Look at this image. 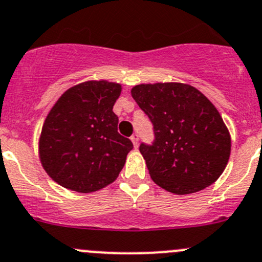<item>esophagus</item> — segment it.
Wrapping results in <instances>:
<instances>
[{
  "mask_svg": "<svg viewBox=\"0 0 262 262\" xmlns=\"http://www.w3.org/2000/svg\"><path fill=\"white\" fill-rule=\"evenodd\" d=\"M130 139H132V142H133V144H134V147H138V141H139V136L138 134H133V136L130 137Z\"/></svg>",
  "mask_w": 262,
  "mask_h": 262,
  "instance_id": "obj_1",
  "label": "esophagus"
}]
</instances>
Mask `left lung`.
I'll use <instances>...</instances> for the list:
<instances>
[{
  "instance_id": "obj_1",
  "label": "left lung",
  "mask_w": 262,
  "mask_h": 262,
  "mask_svg": "<svg viewBox=\"0 0 262 262\" xmlns=\"http://www.w3.org/2000/svg\"><path fill=\"white\" fill-rule=\"evenodd\" d=\"M132 96L154 125L141 143L152 180L175 194L211 185L230 156V134L219 111L199 90L183 83L139 84Z\"/></svg>"
}]
</instances>
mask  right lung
Wrapping results in <instances>:
<instances>
[{"mask_svg": "<svg viewBox=\"0 0 262 262\" xmlns=\"http://www.w3.org/2000/svg\"><path fill=\"white\" fill-rule=\"evenodd\" d=\"M121 85L90 80L63 93L46 118L39 138L43 169L62 187L90 193L118 178L133 148L118 132L113 107Z\"/></svg>", "mask_w": 262, "mask_h": 262, "instance_id": "right-lung-1", "label": "right lung"}]
</instances>
